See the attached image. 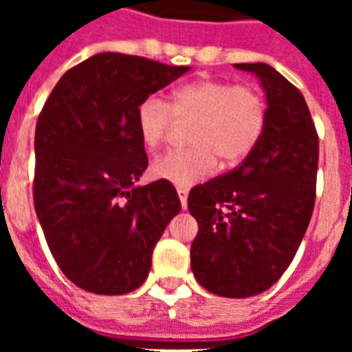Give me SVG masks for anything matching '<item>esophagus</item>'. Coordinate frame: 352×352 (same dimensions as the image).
Returning a JSON list of instances; mask_svg holds the SVG:
<instances>
[{
    "instance_id": "obj_1",
    "label": "esophagus",
    "mask_w": 352,
    "mask_h": 352,
    "mask_svg": "<svg viewBox=\"0 0 352 352\" xmlns=\"http://www.w3.org/2000/svg\"><path fill=\"white\" fill-rule=\"evenodd\" d=\"M177 193H179V199H181L182 208H186V206H188V188L179 186V188H177Z\"/></svg>"
}]
</instances>
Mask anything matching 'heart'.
I'll return each mask as SVG.
<instances>
[{"label": "heart", "instance_id": "1", "mask_svg": "<svg viewBox=\"0 0 352 352\" xmlns=\"http://www.w3.org/2000/svg\"><path fill=\"white\" fill-rule=\"evenodd\" d=\"M177 120H193L188 135L193 146L166 151L153 160L151 171L177 186H192L212 175L219 160L235 166L256 149L267 106L254 85L201 78L177 87L171 104L149 95L137 107L138 133L148 149L159 148Z\"/></svg>", "mask_w": 352, "mask_h": 352}]
</instances>
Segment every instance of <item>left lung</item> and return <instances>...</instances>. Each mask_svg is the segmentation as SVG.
I'll use <instances>...</instances> for the list:
<instances>
[{"label":"left lung","mask_w":352,"mask_h":352,"mask_svg":"<svg viewBox=\"0 0 352 352\" xmlns=\"http://www.w3.org/2000/svg\"><path fill=\"white\" fill-rule=\"evenodd\" d=\"M261 78L267 122L237 168L192 188L188 210L199 232L193 276L225 298L270 289L294 259L316 201L320 142L300 89L267 63H235Z\"/></svg>","instance_id":"1"}]
</instances>
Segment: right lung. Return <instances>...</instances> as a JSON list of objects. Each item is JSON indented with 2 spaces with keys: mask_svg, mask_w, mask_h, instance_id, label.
Wrapping results in <instances>:
<instances>
[{
  "mask_svg": "<svg viewBox=\"0 0 352 352\" xmlns=\"http://www.w3.org/2000/svg\"><path fill=\"white\" fill-rule=\"evenodd\" d=\"M188 69L100 52L69 69L43 104L34 208L52 257L80 289L106 296L138 289L157 241L181 212L171 182L135 186L148 168L137 107Z\"/></svg>",
  "mask_w": 352,
  "mask_h": 352,
  "instance_id": "add662e5",
  "label": "right lung"
}]
</instances>
